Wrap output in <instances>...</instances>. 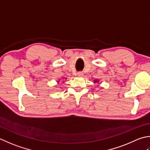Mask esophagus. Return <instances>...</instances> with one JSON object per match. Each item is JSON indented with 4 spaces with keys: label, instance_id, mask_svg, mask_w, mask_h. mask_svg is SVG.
<instances>
[{
    "label": "esophagus",
    "instance_id": "1",
    "mask_svg": "<svg viewBox=\"0 0 150 150\" xmlns=\"http://www.w3.org/2000/svg\"><path fill=\"white\" fill-rule=\"evenodd\" d=\"M78 76H79V77H81V76H83V73L82 72H78Z\"/></svg>",
    "mask_w": 150,
    "mask_h": 150
}]
</instances>
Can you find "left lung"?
<instances>
[{
	"label": "left lung",
	"instance_id": "8db88e82",
	"mask_svg": "<svg viewBox=\"0 0 150 150\" xmlns=\"http://www.w3.org/2000/svg\"><path fill=\"white\" fill-rule=\"evenodd\" d=\"M96 82H98V80H95V81H94V83H96Z\"/></svg>",
	"mask_w": 150,
	"mask_h": 150
}]
</instances>
